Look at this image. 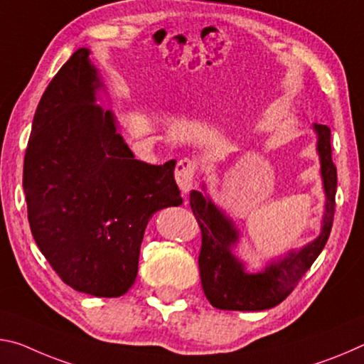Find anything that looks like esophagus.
<instances>
[{
  "label": "esophagus",
  "mask_w": 364,
  "mask_h": 364,
  "mask_svg": "<svg viewBox=\"0 0 364 364\" xmlns=\"http://www.w3.org/2000/svg\"><path fill=\"white\" fill-rule=\"evenodd\" d=\"M195 176H196V164L195 161L188 159V158H183L177 163L176 166V172H174V177H176V182L178 188H181L182 195H188L190 190L193 188V182H195Z\"/></svg>",
  "instance_id": "esophagus-1"
}]
</instances>
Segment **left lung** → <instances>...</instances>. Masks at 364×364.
I'll use <instances>...</instances> for the list:
<instances>
[{"mask_svg":"<svg viewBox=\"0 0 364 364\" xmlns=\"http://www.w3.org/2000/svg\"><path fill=\"white\" fill-rule=\"evenodd\" d=\"M318 136L316 151L321 178L326 195L324 214L319 235L301 248H291L285 255L263 263L261 269L248 271L247 263L235 253L240 243V230L235 223L206 193H190L196 221L201 229V252L198 258L201 287L214 308L228 311H263L287 299L314 259L323 252L329 238L336 210L337 169L331 156V129L313 124Z\"/></svg>","mask_w":364,"mask_h":364,"instance_id":"1","label":"left lung"}]
</instances>
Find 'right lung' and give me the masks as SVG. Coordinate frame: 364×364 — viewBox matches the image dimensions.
<instances>
[{
  "label": "right lung",
  "mask_w": 364,
  "mask_h": 364,
  "mask_svg": "<svg viewBox=\"0 0 364 364\" xmlns=\"http://www.w3.org/2000/svg\"><path fill=\"white\" fill-rule=\"evenodd\" d=\"M90 50L79 48L35 111L23 158V193L35 243L77 291L112 299L132 287L153 214L182 205L176 159H134Z\"/></svg>",
  "instance_id": "1"
}]
</instances>
